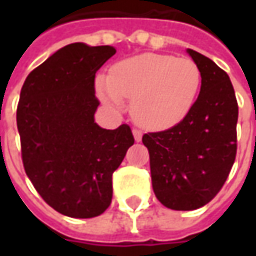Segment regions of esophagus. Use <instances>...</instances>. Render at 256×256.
<instances>
[{
	"label": "esophagus",
	"mask_w": 256,
	"mask_h": 256,
	"mask_svg": "<svg viewBox=\"0 0 256 256\" xmlns=\"http://www.w3.org/2000/svg\"><path fill=\"white\" fill-rule=\"evenodd\" d=\"M132 135L134 140H135L136 142H141V140H142V132H141L140 130H132Z\"/></svg>",
	"instance_id": "34e87169"
}]
</instances>
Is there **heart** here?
<instances>
[{"mask_svg":"<svg viewBox=\"0 0 256 256\" xmlns=\"http://www.w3.org/2000/svg\"><path fill=\"white\" fill-rule=\"evenodd\" d=\"M201 86V71L190 58L140 54L112 65L110 75H98L95 88L104 102L124 110L132 101L135 122L161 131L180 124L190 114Z\"/></svg>","mask_w":256,"mask_h":256,"instance_id":"heart-1","label":"heart"}]
</instances>
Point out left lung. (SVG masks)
I'll return each instance as SVG.
<instances>
[{
	"mask_svg": "<svg viewBox=\"0 0 256 256\" xmlns=\"http://www.w3.org/2000/svg\"><path fill=\"white\" fill-rule=\"evenodd\" d=\"M201 91L190 114L166 131L142 136L155 196L175 211L201 208L220 192L236 155L238 104L228 74L194 50Z\"/></svg>",
	"mask_w": 256,
	"mask_h": 256,
	"instance_id": "8db88e82",
	"label": "left lung"
}]
</instances>
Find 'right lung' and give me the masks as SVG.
I'll return each mask as SVG.
<instances>
[{"instance_id": "1", "label": "right lung", "mask_w": 256, "mask_h": 256, "mask_svg": "<svg viewBox=\"0 0 256 256\" xmlns=\"http://www.w3.org/2000/svg\"><path fill=\"white\" fill-rule=\"evenodd\" d=\"M116 50L65 45L26 76L16 110L22 162L44 201L71 218L101 215L112 174L134 144L131 128L95 122V74Z\"/></svg>"}]
</instances>
